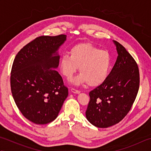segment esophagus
I'll list each match as a JSON object with an SVG mask.
<instances>
[{
  "label": "esophagus",
  "mask_w": 151,
  "mask_h": 151,
  "mask_svg": "<svg viewBox=\"0 0 151 151\" xmlns=\"http://www.w3.org/2000/svg\"><path fill=\"white\" fill-rule=\"evenodd\" d=\"M70 91H71V92L73 93H76V94H79L80 93H81V91H80L79 90H77V89H74V88H72L71 89H70Z\"/></svg>",
  "instance_id": "1"
}]
</instances>
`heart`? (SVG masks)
I'll return each instance as SVG.
<instances>
[{
	"mask_svg": "<svg viewBox=\"0 0 151 151\" xmlns=\"http://www.w3.org/2000/svg\"><path fill=\"white\" fill-rule=\"evenodd\" d=\"M69 53L70 56L65 54L60 57L59 67L61 73L70 79L80 67L81 74L72 80L73 84L88 83L90 86H98L106 80L111 65V56L107 50L82 43L73 46Z\"/></svg>",
	"mask_w": 151,
	"mask_h": 151,
	"instance_id": "1",
	"label": "heart"
}]
</instances>
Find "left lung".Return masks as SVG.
<instances>
[{
  "label": "left lung",
  "instance_id": "left-lung-1",
  "mask_svg": "<svg viewBox=\"0 0 151 151\" xmlns=\"http://www.w3.org/2000/svg\"><path fill=\"white\" fill-rule=\"evenodd\" d=\"M117 58L106 80L89 92L86 111L88 121L98 128L117 124L128 114L139 87V69L126 49L116 41Z\"/></svg>",
  "mask_w": 151,
  "mask_h": 151
}]
</instances>
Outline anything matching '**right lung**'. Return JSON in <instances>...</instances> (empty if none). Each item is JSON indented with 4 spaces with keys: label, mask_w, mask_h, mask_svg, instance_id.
Wrapping results in <instances>:
<instances>
[{
    "label": "right lung",
    "mask_w": 151,
    "mask_h": 151,
    "mask_svg": "<svg viewBox=\"0 0 151 151\" xmlns=\"http://www.w3.org/2000/svg\"><path fill=\"white\" fill-rule=\"evenodd\" d=\"M66 37L63 34L37 37L19 51L13 63L12 96L22 114L36 124L55 120L68 96V89L56 70L58 50Z\"/></svg>",
    "instance_id": "right-lung-1"
}]
</instances>
